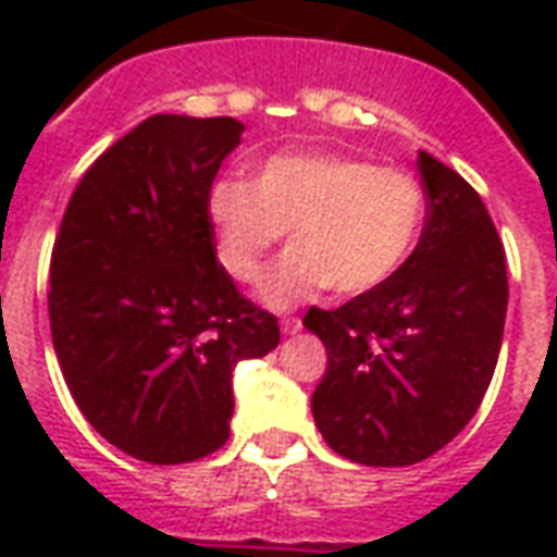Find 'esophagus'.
Returning <instances> with one entry per match:
<instances>
[{
	"mask_svg": "<svg viewBox=\"0 0 557 557\" xmlns=\"http://www.w3.org/2000/svg\"><path fill=\"white\" fill-rule=\"evenodd\" d=\"M280 327H283V334H298V331H301V319H298V315H286V319H283V322H280Z\"/></svg>",
	"mask_w": 557,
	"mask_h": 557,
	"instance_id": "esophagus-1",
	"label": "esophagus"
}]
</instances>
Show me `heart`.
Listing matches in <instances>:
<instances>
[{"instance_id": "obj_1", "label": "heart", "mask_w": 557, "mask_h": 557, "mask_svg": "<svg viewBox=\"0 0 557 557\" xmlns=\"http://www.w3.org/2000/svg\"><path fill=\"white\" fill-rule=\"evenodd\" d=\"M220 262L256 283L289 230V253L262 286V301L289 310L322 289L358 295L385 283L418 242L423 190L414 175L337 151L268 158L253 182L223 178L208 190Z\"/></svg>"}]
</instances>
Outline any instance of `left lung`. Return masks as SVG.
I'll return each instance as SVG.
<instances>
[{
	"label": "left lung",
	"instance_id": "1",
	"mask_svg": "<svg viewBox=\"0 0 557 557\" xmlns=\"http://www.w3.org/2000/svg\"><path fill=\"white\" fill-rule=\"evenodd\" d=\"M418 247L375 289L310 307L325 343L313 418L331 450L361 466H414L466 430L498 363L507 259L483 199L426 151Z\"/></svg>",
	"mask_w": 557,
	"mask_h": 557
}]
</instances>
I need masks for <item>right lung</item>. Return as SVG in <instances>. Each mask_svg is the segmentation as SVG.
<instances>
[{"label":"right lung","instance_id":"obj_1","mask_svg":"<svg viewBox=\"0 0 557 557\" xmlns=\"http://www.w3.org/2000/svg\"><path fill=\"white\" fill-rule=\"evenodd\" d=\"M235 119L151 115L95 160L50 262V331L71 397L151 466L230 438L232 370L277 349V319L218 262L208 190L242 143Z\"/></svg>","mask_w":557,"mask_h":557}]
</instances>
